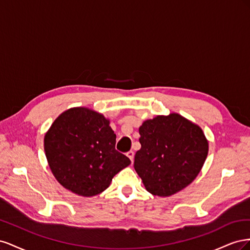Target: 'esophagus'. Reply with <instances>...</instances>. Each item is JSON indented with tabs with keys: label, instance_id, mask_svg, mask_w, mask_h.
Returning <instances> with one entry per match:
<instances>
[{
	"label": "esophagus",
	"instance_id": "obj_1",
	"mask_svg": "<svg viewBox=\"0 0 250 250\" xmlns=\"http://www.w3.org/2000/svg\"><path fill=\"white\" fill-rule=\"evenodd\" d=\"M126 155L130 158V161L132 163L133 162V157H134V152H133V151H128V152L126 153Z\"/></svg>",
	"mask_w": 250,
	"mask_h": 250
}]
</instances>
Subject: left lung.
<instances>
[{
  "instance_id": "8db88e82",
  "label": "left lung",
  "mask_w": 250,
  "mask_h": 250,
  "mask_svg": "<svg viewBox=\"0 0 250 250\" xmlns=\"http://www.w3.org/2000/svg\"><path fill=\"white\" fill-rule=\"evenodd\" d=\"M139 131L142 147L133 166L148 192L171 196L198 175L208 151L199 126L171 113L145 121Z\"/></svg>"
}]
</instances>
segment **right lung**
<instances>
[{
	"mask_svg": "<svg viewBox=\"0 0 250 250\" xmlns=\"http://www.w3.org/2000/svg\"><path fill=\"white\" fill-rule=\"evenodd\" d=\"M43 146L58 183L85 197L106 190L112 177L131 163L116 150L109 121L85 107L62 112L44 135Z\"/></svg>",
	"mask_w": 250,
	"mask_h": 250,
	"instance_id": "add662e5",
	"label": "right lung"
}]
</instances>
